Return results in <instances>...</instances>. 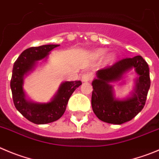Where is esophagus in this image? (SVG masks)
<instances>
[{
	"label": "esophagus",
	"instance_id": "obj_1",
	"mask_svg": "<svg viewBox=\"0 0 159 159\" xmlns=\"http://www.w3.org/2000/svg\"><path fill=\"white\" fill-rule=\"evenodd\" d=\"M92 78V75H90L89 73L87 72V73H84V74H83L82 76H81V81H83V82H87V81H90Z\"/></svg>",
	"mask_w": 159,
	"mask_h": 159
}]
</instances>
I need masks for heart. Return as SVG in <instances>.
Returning <instances> with one entry per match:
<instances>
[{"label": "heart", "instance_id": "1", "mask_svg": "<svg viewBox=\"0 0 159 159\" xmlns=\"http://www.w3.org/2000/svg\"><path fill=\"white\" fill-rule=\"evenodd\" d=\"M107 50L106 49H103V48H100V49H97L93 52V56L94 57L96 58H100L102 57L103 55H105L106 53ZM115 59V55L114 53H110L108 54L107 56L105 57V62L106 63H111V62H113Z\"/></svg>", "mask_w": 159, "mask_h": 159}]
</instances>
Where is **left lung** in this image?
I'll list each match as a JSON object with an SVG mask.
<instances>
[{
  "instance_id": "obj_1",
  "label": "left lung",
  "mask_w": 159,
  "mask_h": 159,
  "mask_svg": "<svg viewBox=\"0 0 159 159\" xmlns=\"http://www.w3.org/2000/svg\"><path fill=\"white\" fill-rule=\"evenodd\" d=\"M133 67L139 78L133 96L126 100H116L109 83L120 80L125 72ZM96 75L97 78L92 83V107L99 119L107 123L121 125L132 120L141 111L151 85L149 67L142 56L121 59L112 66L98 70Z\"/></svg>"
}]
</instances>
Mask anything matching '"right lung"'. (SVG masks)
<instances>
[{"label":"right lung","instance_id":"1","mask_svg":"<svg viewBox=\"0 0 159 159\" xmlns=\"http://www.w3.org/2000/svg\"><path fill=\"white\" fill-rule=\"evenodd\" d=\"M58 46L59 44H44L27 48L20 54L13 66L10 85L15 107L23 116L34 124H47L61 118L70 96L81 84V81H65L49 103H37L26 100L23 89V76L32 70L38 60L45 58Z\"/></svg>","mask_w":159,"mask_h":159}]
</instances>
